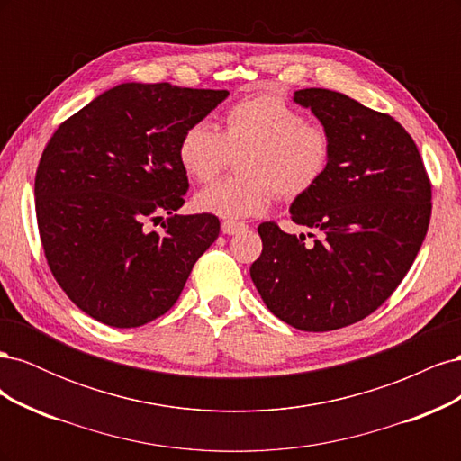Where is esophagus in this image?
Wrapping results in <instances>:
<instances>
[{
    "mask_svg": "<svg viewBox=\"0 0 461 461\" xmlns=\"http://www.w3.org/2000/svg\"><path fill=\"white\" fill-rule=\"evenodd\" d=\"M246 229H248V225H244V222H234V221H222L221 222L222 234H236V232H242Z\"/></svg>",
    "mask_w": 461,
    "mask_h": 461,
    "instance_id": "esophagus-1",
    "label": "esophagus"
}]
</instances>
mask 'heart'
I'll return each mask as SVG.
<instances>
[{
	"label": "heart",
	"instance_id": "b5f03b06",
	"mask_svg": "<svg viewBox=\"0 0 461 461\" xmlns=\"http://www.w3.org/2000/svg\"><path fill=\"white\" fill-rule=\"evenodd\" d=\"M236 159L240 175L200 190L194 205L222 219H244L267 212L278 194L294 200L325 176L332 140L321 122L303 119L302 111L276 94H259L230 105L222 129L196 121L176 146L178 163L196 183L212 180Z\"/></svg>",
	"mask_w": 461,
	"mask_h": 461
}]
</instances>
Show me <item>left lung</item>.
Masks as SVG:
<instances>
[{"label":"left lung","instance_id":"1","mask_svg":"<svg viewBox=\"0 0 461 461\" xmlns=\"http://www.w3.org/2000/svg\"><path fill=\"white\" fill-rule=\"evenodd\" d=\"M294 102L332 140L325 176L290 205L292 221L321 239L310 246L261 222L249 275L273 315L327 332L371 315L406 276L429 229L430 180L413 138L390 115L325 88L298 90Z\"/></svg>","mask_w":461,"mask_h":461}]
</instances>
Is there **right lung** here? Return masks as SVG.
I'll return each mask as SVG.
<instances>
[{"instance_id":"right-lung-1","label":"right lung","mask_w":461,"mask_h":461,"mask_svg":"<svg viewBox=\"0 0 461 461\" xmlns=\"http://www.w3.org/2000/svg\"><path fill=\"white\" fill-rule=\"evenodd\" d=\"M227 95L127 82L50 138L34 180L41 248L65 294L100 323L132 329L169 312L217 240L215 215H175L188 190L176 146ZM161 212L166 232L146 233Z\"/></svg>"}]
</instances>
